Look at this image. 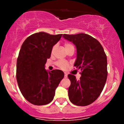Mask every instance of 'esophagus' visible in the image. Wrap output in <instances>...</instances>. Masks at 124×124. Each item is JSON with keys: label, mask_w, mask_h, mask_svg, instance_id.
Returning a JSON list of instances; mask_svg holds the SVG:
<instances>
[{"label": "esophagus", "mask_w": 124, "mask_h": 124, "mask_svg": "<svg viewBox=\"0 0 124 124\" xmlns=\"http://www.w3.org/2000/svg\"><path fill=\"white\" fill-rule=\"evenodd\" d=\"M64 77L65 78H67V77H68V74H67V73H66V72H65L64 73Z\"/></svg>", "instance_id": "esophagus-1"}]
</instances>
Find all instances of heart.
I'll return each instance as SVG.
<instances>
[{
	"label": "heart",
	"mask_w": 124,
	"mask_h": 124,
	"mask_svg": "<svg viewBox=\"0 0 124 124\" xmlns=\"http://www.w3.org/2000/svg\"><path fill=\"white\" fill-rule=\"evenodd\" d=\"M64 46H65V47L66 50L68 49V48H71V47H74L73 45H72V44L70 43V42H66V43H65ZM54 49H55V46H54V47H53V48H52V52H53V51L54 50ZM56 64H57V65L60 68H61V69L62 70H65L68 66V62H66V61H58V62L56 63Z\"/></svg>",
	"instance_id": "b5f03b06"
}]
</instances>
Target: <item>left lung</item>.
Returning <instances> with one entry per match:
<instances>
[{
	"label": "left lung",
	"mask_w": 124,
	"mask_h": 124,
	"mask_svg": "<svg viewBox=\"0 0 124 124\" xmlns=\"http://www.w3.org/2000/svg\"><path fill=\"white\" fill-rule=\"evenodd\" d=\"M62 37L76 46L77 58L74 65L81 70L78 80L74 75H68L71 81L70 100L78 106L91 104L101 94L107 80L106 53L99 41L87 34H63Z\"/></svg>",
	"instance_id": "8db88e82"
}]
</instances>
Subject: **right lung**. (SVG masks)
Listing matches in <instances>:
<instances>
[{
    "label": "right lung",
    "instance_id": "add662e5",
    "mask_svg": "<svg viewBox=\"0 0 124 124\" xmlns=\"http://www.w3.org/2000/svg\"><path fill=\"white\" fill-rule=\"evenodd\" d=\"M62 35L38 32L27 37L21 47L17 61V81L23 97L33 104L50 103L64 77L61 70L45 69L53 47Z\"/></svg>",
    "mask_w": 124,
    "mask_h": 124
}]
</instances>
